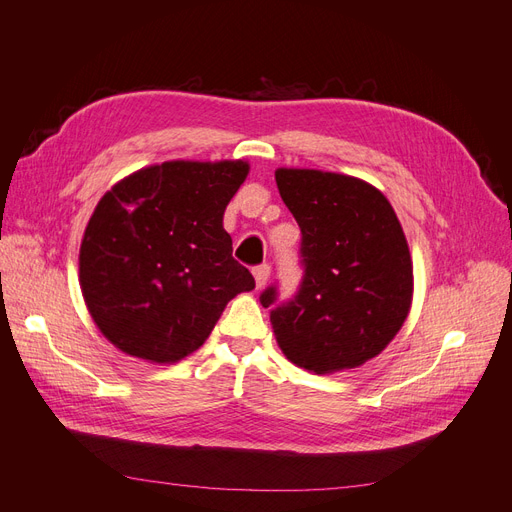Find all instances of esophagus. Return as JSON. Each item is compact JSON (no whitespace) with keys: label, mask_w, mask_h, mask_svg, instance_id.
I'll return each mask as SVG.
<instances>
[{"label":"esophagus","mask_w":512,"mask_h":512,"mask_svg":"<svg viewBox=\"0 0 512 512\" xmlns=\"http://www.w3.org/2000/svg\"><path fill=\"white\" fill-rule=\"evenodd\" d=\"M252 273H254L256 286H258V288H262V286L267 284V280H269V275H271V267L267 265V262H262V265H258V267H254V269H252Z\"/></svg>","instance_id":"obj_1"}]
</instances>
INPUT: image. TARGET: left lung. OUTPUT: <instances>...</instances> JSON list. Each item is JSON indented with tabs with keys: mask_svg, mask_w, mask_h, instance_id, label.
Wrapping results in <instances>:
<instances>
[{
	"mask_svg": "<svg viewBox=\"0 0 512 512\" xmlns=\"http://www.w3.org/2000/svg\"><path fill=\"white\" fill-rule=\"evenodd\" d=\"M280 196L301 228V284L280 301L260 292L288 359L316 374L359 367L397 335L412 303V260L389 200L361 179L277 168Z\"/></svg>",
	"mask_w": 512,
	"mask_h": 512,
	"instance_id": "left-lung-1",
	"label": "left lung"
}]
</instances>
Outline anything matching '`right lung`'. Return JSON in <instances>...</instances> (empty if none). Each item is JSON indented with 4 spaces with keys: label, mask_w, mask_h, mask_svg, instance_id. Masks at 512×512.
<instances>
[{
    "label": "right lung",
    "mask_w": 512,
    "mask_h": 512,
    "mask_svg": "<svg viewBox=\"0 0 512 512\" xmlns=\"http://www.w3.org/2000/svg\"><path fill=\"white\" fill-rule=\"evenodd\" d=\"M235 162H164L106 192L81 243V288L108 342L153 363L205 344L226 303L254 277L222 226L247 177Z\"/></svg>",
    "instance_id": "right-lung-1"
}]
</instances>
